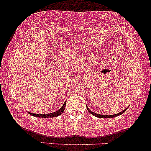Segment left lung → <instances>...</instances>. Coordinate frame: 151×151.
Masks as SVG:
<instances>
[{
    "instance_id": "obj_1",
    "label": "left lung",
    "mask_w": 151,
    "mask_h": 151,
    "mask_svg": "<svg viewBox=\"0 0 151 151\" xmlns=\"http://www.w3.org/2000/svg\"><path fill=\"white\" fill-rule=\"evenodd\" d=\"M129 107V106L126 108L125 109V110H123L122 111H121L120 112H119V113H117V114H115V115H100V114H97V113H95V112H92V111H91L89 109V107H87V110H88V112L89 113L91 114V115H93L94 116H95V117H100V118H112V117H117V116H119L120 115H122V113H124V112H125V110H127V108Z\"/></svg>"
}]
</instances>
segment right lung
Wrapping results in <instances>:
<instances>
[{
  "label": "right lung",
  "mask_w": 151,
  "mask_h": 151,
  "mask_svg": "<svg viewBox=\"0 0 151 151\" xmlns=\"http://www.w3.org/2000/svg\"><path fill=\"white\" fill-rule=\"evenodd\" d=\"M66 107V102H64V105H62V107H61L59 110H58L56 112H52V113H49V114H35V113H32V112H27L29 115L34 116V117H57V116L60 115L61 114L64 112V109H65Z\"/></svg>",
  "instance_id": "1"
}]
</instances>
